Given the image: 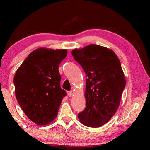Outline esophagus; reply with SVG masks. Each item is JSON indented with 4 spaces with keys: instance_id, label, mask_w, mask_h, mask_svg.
I'll return each instance as SVG.
<instances>
[{
    "instance_id": "1",
    "label": "esophagus",
    "mask_w": 150,
    "mask_h": 150,
    "mask_svg": "<svg viewBox=\"0 0 150 150\" xmlns=\"http://www.w3.org/2000/svg\"><path fill=\"white\" fill-rule=\"evenodd\" d=\"M73 94V91H68V95L69 97H71L72 95Z\"/></svg>"
}]
</instances>
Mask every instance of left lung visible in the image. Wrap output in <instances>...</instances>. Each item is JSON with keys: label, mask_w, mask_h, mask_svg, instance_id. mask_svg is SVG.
I'll return each instance as SVG.
<instances>
[{"label": "left lung", "mask_w": 150, "mask_h": 150, "mask_svg": "<svg viewBox=\"0 0 150 150\" xmlns=\"http://www.w3.org/2000/svg\"><path fill=\"white\" fill-rule=\"evenodd\" d=\"M74 59L86 76V106L78 114L82 124L98 128L109 121L119 106L126 80L113 50L97 44L72 50Z\"/></svg>", "instance_id": "left-lung-1"}]
</instances>
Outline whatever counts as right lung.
<instances>
[{
	"label": "right lung",
	"mask_w": 150,
	"mask_h": 150,
	"mask_svg": "<svg viewBox=\"0 0 150 150\" xmlns=\"http://www.w3.org/2000/svg\"><path fill=\"white\" fill-rule=\"evenodd\" d=\"M66 50L39 48L31 52L16 71L15 95L26 116L39 126L55 119L62 98L59 66Z\"/></svg>",
	"instance_id": "right-lung-1"
}]
</instances>
